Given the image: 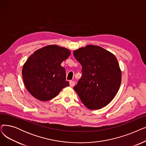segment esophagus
<instances>
[{
	"label": "esophagus",
	"instance_id": "obj_1",
	"mask_svg": "<svg viewBox=\"0 0 146 146\" xmlns=\"http://www.w3.org/2000/svg\"><path fill=\"white\" fill-rule=\"evenodd\" d=\"M74 85H75V83L74 81H72V80L70 81V86L71 87H73L74 86Z\"/></svg>",
	"mask_w": 146,
	"mask_h": 146
}]
</instances>
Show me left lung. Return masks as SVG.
<instances>
[{"label":"left lung","mask_w":146,"mask_h":146,"mask_svg":"<svg viewBox=\"0 0 146 146\" xmlns=\"http://www.w3.org/2000/svg\"><path fill=\"white\" fill-rule=\"evenodd\" d=\"M82 67V76L73 89L88 109L98 110L108 105L117 94L122 73L115 55L97 45L73 51Z\"/></svg>","instance_id":"1"}]
</instances>
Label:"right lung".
<instances>
[{"mask_svg":"<svg viewBox=\"0 0 146 146\" xmlns=\"http://www.w3.org/2000/svg\"><path fill=\"white\" fill-rule=\"evenodd\" d=\"M69 49L49 45L31 54L23 67L24 84L35 98L47 101L55 98L63 88L69 86L66 69L61 62L68 58Z\"/></svg>","mask_w":146,"mask_h":146,"instance_id":"right-lung-1","label":"right lung"}]
</instances>
